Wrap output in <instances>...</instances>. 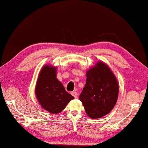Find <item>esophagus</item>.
<instances>
[{"label":"esophagus","instance_id":"1","mask_svg":"<svg viewBox=\"0 0 148 148\" xmlns=\"http://www.w3.org/2000/svg\"><path fill=\"white\" fill-rule=\"evenodd\" d=\"M72 96H73L75 99H77V92H76V91H73V92H72Z\"/></svg>","mask_w":148,"mask_h":148}]
</instances>
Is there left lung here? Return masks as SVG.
Here are the masks:
<instances>
[{
  "mask_svg": "<svg viewBox=\"0 0 148 148\" xmlns=\"http://www.w3.org/2000/svg\"><path fill=\"white\" fill-rule=\"evenodd\" d=\"M119 86L113 72L104 62H97L87 72L86 86L79 95L86 114L97 119L109 114L116 104Z\"/></svg>",
  "mask_w": 148,
  "mask_h": 148,
  "instance_id": "1",
  "label": "left lung"
}]
</instances>
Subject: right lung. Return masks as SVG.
Wrapping results in <instances>:
<instances>
[{
	"instance_id": "add662e5",
	"label": "right lung",
	"mask_w": 148,
	"mask_h": 148,
	"mask_svg": "<svg viewBox=\"0 0 148 148\" xmlns=\"http://www.w3.org/2000/svg\"><path fill=\"white\" fill-rule=\"evenodd\" d=\"M36 97L41 106L51 114H58L74 99L56 77V68L44 66L37 80Z\"/></svg>"
}]
</instances>
